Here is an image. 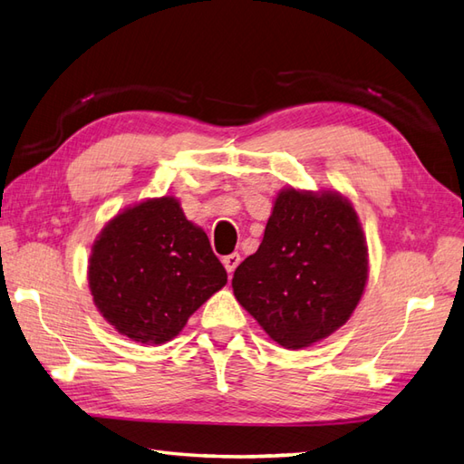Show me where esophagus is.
<instances>
[{"label": "esophagus", "instance_id": "1", "mask_svg": "<svg viewBox=\"0 0 464 464\" xmlns=\"http://www.w3.org/2000/svg\"><path fill=\"white\" fill-rule=\"evenodd\" d=\"M222 264H224L226 272L232 274V272L236 270V266H238V264H240V254H238V252L228 254V256H224V258H222Z\"/></svg>", "mask_w": 464, "mask_h": 464}]
</instances>
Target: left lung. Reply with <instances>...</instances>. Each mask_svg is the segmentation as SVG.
<instances>
[{
    "mask_svg": "<svg viewBox=\"0 0 464 464\" xmlns=\"http://www.w3.org/2000/svg\"><path fill=\"white\" fill-rule=\"evenodd\" d=\"M366 280L368 246L353 202L336 190L286 186L232 290L274 343L298 351L346 324Z\"/></svg>",
    "mask_w": 464,
    "mask_h": 464,
    "instance_id": "8db88e82",
    "label": "left lung"
}]
</instances>
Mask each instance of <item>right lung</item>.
<instances>
[{"mask_svg":"<svg viewBox=\"0 0 464 464\" xmlns=\"http://www.w3.org/2000/svg\"><path fill=\"white\" fill-rule=\"evenodd\" d=\"M226 282L206 232L186 218L174 196L124 208L92 244L93 304L108 324L140 344L176 338Z\"/></svg>","mask_w":464,"mask_h":464,"instance_id":"add662e5","label":"right lung"}]
</instances>
